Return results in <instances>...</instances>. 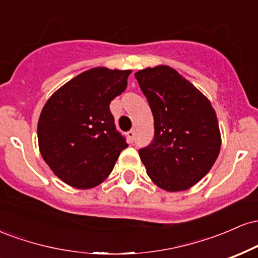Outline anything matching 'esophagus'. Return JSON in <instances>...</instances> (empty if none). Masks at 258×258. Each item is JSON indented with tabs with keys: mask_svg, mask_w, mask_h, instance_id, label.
Listing matches in <instances>:
<instances>
[{
	"mask_svg": "<svg viewBox=\"0 0 258 258\" xmlns=\"http://www.w3.org/2000/svg\"><path fill=\"white\" fill-rule=\"evenodd\" d=\"M127 137H128L130 142H133V139H135V130H131V131L127 132Z\"/></svg>",
	"mask_w": 258,
	"mask_h": 258,
	"instance_id": "esophagus-1",
	"label": "esophagus"
}]
</instances>
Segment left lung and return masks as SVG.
<instances>
[{"label": "left lung", "mask_w": 258, "mask_h": 258, "mask_svg": "<svg viewBox=\"0 0 258 258\" xmlns=\"http://www.w3.org/2000/svg\"><path fill=\"white\" fill-rule=\"evenodd\" d=\"M154 116L155 136L139 149L154 184L183 191L197 184L214 166L221 150V132L209 98L168 65L135 74Z\"/></svg>", "instance_id": "1"}]
</instances>
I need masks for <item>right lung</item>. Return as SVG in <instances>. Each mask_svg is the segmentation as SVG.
Here are the masks:
<instances>
[{
  "label": "right lung",
  "mask_w": 258,
  "mask_h": 258,
  "mask_svg": "<svg viewBox=\"0 0 258 258\" xmlns=\"http://www.w3.org/2000/svg\"><path fill=\"white\" fill-rule=\"evenodd\" d=\"M131 73L92 68L58 88L43 105L37 122L38 149L68 185H99L128 147L115 128L109 104L126 90Z\"/></svg>",
  "instance_id": "1"
}]
</instances>
